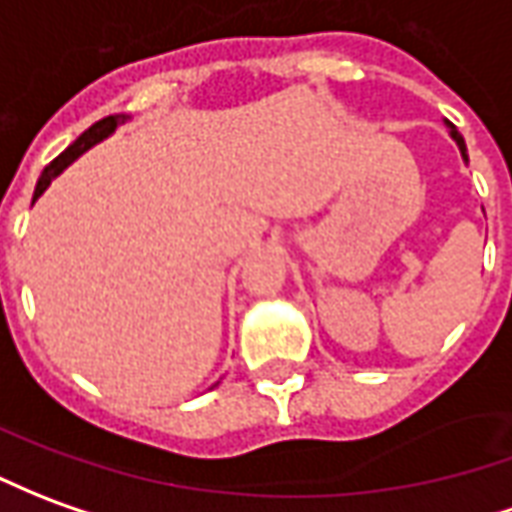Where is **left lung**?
Segmentation results:
<instances>
[{"mask_svg": "<svg viewBox=\"0 0 512 512\" xmlns=\"http://www.w3.org/2000/svg\"><path fill=\"white\" fill-rule=\"evenodd\" d=\"M452 138H455L457 146H460V155H463V160H468V155H466V141H463V138H460V132L452 130Z\"/></svg>", "mask_w": 512, "mask_h": 512, "instance_id": "1", "label": "left lung"}]
</instances>
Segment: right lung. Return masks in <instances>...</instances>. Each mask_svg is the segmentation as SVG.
<instances>
[{"label": "right lung", "instance_id": "1", "mask_svg": "<svg viewBox=\"0 0 512 512\" xmlns=\"http://www.w3.org/2000/svg\"><path fill=\"white\" fill-rule=\"evenodd\" d=\"M121 121H124V116H107V119L96 121L94 127H88V130L82 132L80 138H77V141H74V144H71L69 149L63 152V155H57L55 160H52V163H49L44 171H41V180H38V185H35V196H32V202L44 194L46 188H49V182L55 180L60 171L66 169V166H71V163H74V160H77V157H80L85 149H91V146L99 144V141H105L107 135L116 130Z\"/></svg>", "mask_w": 512, "mask_h": 512}]
</instances>
